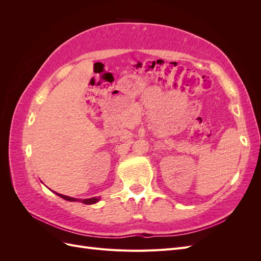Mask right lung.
<instances>
[{
    "mask_svg": "<svg viewBox=\"0 0 261 261\" xmlns=\"http://www.w3.org/2000/svg\"><path fill=\"white\" fill-rule=\"evenodd\" d=\"M61 198L65 199V200H68V201H81L85 204H92V203H96L100 200V197L99 198H97V197H93V198H88V199H77V198H73V197H68V196H65V195H62V194H58Z\"/></svg>",
    "mask_w": 261,
    "mask_h": 261,
    "instance_id": "add662e5",
    "label": "right lung"
}]
</instances>
